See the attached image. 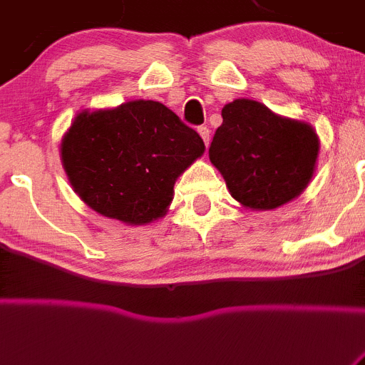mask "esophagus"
I'll use <instances>...</instances> for the list:
<instances>
[{"label": "esophagus", "mask_w": 365, "mask_h": 365, "mask_svg": "<svg viewBox=\"0 0 365 365\" xmlns=\"http://www.w3.org/2000/svg\"><path fill=\"white\" fill-rule=\"evenodd\" d=\"M198 134L203 139V143H205V146H209V143H210V130H209V128H207L205 125H202V127H198Z\"/></svg>", "instance_id": "1"}]
</instances>
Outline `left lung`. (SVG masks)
Listing matches in <instances>:
<instances>
[{"mask_svg":"<svg viewBox=\"0 0 365 365\" xmlns=\"http://www.w3.org/2000/svg\"><path fill=\"white\" fill-rule=\"evenodd\" d=\"M221 116L209 158L231 197L249 209L269 210L308 186L319 156V137L308 123L282 118L249 99L226 104Z\"/></svg>","mask_w":365,"mask_h":365,"instance_id":"left-lung-1","label":"left lung"}]
</instances>
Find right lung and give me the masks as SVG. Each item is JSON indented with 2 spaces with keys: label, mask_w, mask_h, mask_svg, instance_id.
<instances>
[{
  "label": "right lung",
  "mask_w": 365,
  "mask_h": 365,
  "mask_svg": "<svg viewBox=\"0 0 365 365\" xmlns=\"http://www.w3.org/2000/svg\"><path fill=\"white\" fill-rule=\"evenodd\" d=\"M203 150L202 137L156 101L80 113L61 144L66 174L80 198L127 225L162 217L178 178Z\"/></svg>",
  "instance_id": "obj_1"
}]
</instances>
